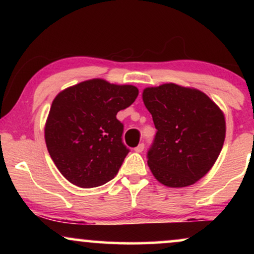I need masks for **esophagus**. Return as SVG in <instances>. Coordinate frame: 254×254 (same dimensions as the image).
Returning <instances> with one entry per match:
<instances>
[{"mask_svg":"<svg viewBox=\"0 0 254 254\" xmlns=\"http://www.w3.org/2000/svg\"><path fill=\"white\" fill-rule=\"evenodd\" d=\"M144 150V143H139L137 147L135 148V151L136 153H142V151Z\"/></svg>","mask_w":254,"mask_h":254,"instance_id":"1","label":"esophagus"}]
</instances>
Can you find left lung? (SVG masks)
<instances>
[{
  "label": "left lung",
  "mask_w": 254,
  "mask_h": 254,
  "mask_svg": "<svg viewBox=\"0 0 254 254\" xmlns=\"http://www.w3.org/2000/svg\"><path fill=\"white\" fill-rule=\"evenodd\" d=\"M156 133L147 159L151 173L170 188H185L205 176L220 155L224 116L200 90L166 83L143 90Z\"/></svg>",
  "instance_id": "obj_1"
}]
</instances>
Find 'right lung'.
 <instances>
[{"label":"right lung","mask_w":254,"mask_h":254,"mask_svg":"<svg viewBox=\"0 0 254 254\" xmlns=\"http://www.w3.org/2000/svg\"><path fill=\"white\" fill-rule=\"evenodd\" d=\"M138 95L133 86L100 78L64 89L52 101L45 142L52 161L66 180L95 188L112 180L130 149L123 142L124 125L117 119Z\"/></svg>","instance_id":"right-lung-1"}]
</instances>
